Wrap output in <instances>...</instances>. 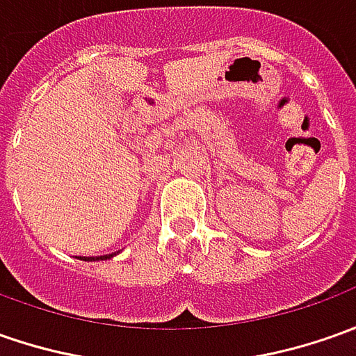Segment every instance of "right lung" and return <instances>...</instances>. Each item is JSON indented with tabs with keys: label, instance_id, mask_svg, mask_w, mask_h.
<instances>
[{
	"label": "right lung",
	"instance_id": "1",
	"mask_svg": "<svg viewBox=\"0 0 356 356\" xmlns=\"http://www.w3.org/2000/svg\"><path fill=\"white\" fill-rule=\"evenodd\" d=\"M112 256H116V254H106V256H98V258H86V256H84V258H80V260H86V262H92V260H108V258H112Z\"/></svg>",
	"mask_w": 356,
	"mask_h": 356
}]
</instances>
